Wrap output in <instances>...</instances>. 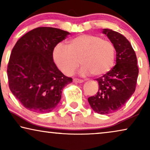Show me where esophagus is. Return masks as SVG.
Returning a JSON list of instances; mask_svg holds the SVG:
<instances>
[{
  "instance_id": "1",
  "label": "esophagus",
  "mask_w": 150,
  "mask_h": 150,
  "mask_svg": "<svg viewBox=\"0 0 150 150\" xmlns=\"http://www.w3.org/2000/svg\"><path fill=\"white\" fill-rule=\"evenodd\" d=\"M73 82H74V83H83L84 81H83V80L79 79H74Z\"/></svg>"
}]
</instances>
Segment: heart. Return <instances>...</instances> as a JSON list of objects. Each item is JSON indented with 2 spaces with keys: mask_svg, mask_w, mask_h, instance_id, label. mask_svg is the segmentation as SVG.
<instances>
[{
  "mask_svg": "<svg viewBox=\"0 0 150 150\" xmlns=\"http://www.w3.org/2000/svg\"><path fill=\"white\" fill-rule=\"evenodd\" d=\"M115 50L108 40L93 35H79L67 41V47L59 44L53 51V59L61 71L71 76L79 66L82 76L91 74L96 77L108 72L114 65ZM80 62H79V61Z\"/></svg>",
  "mask_w": 150,
  "mask_h": 150,
  "instance_id": "heart-1",
  "label": "heart"
}]
</instances>
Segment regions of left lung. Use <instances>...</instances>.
Here are the masks:
<instances>
[{"label":"left lung","mask_w":150,"mask_h":150,"mask_svg":"<svg viewBox=\"0 0 150 150\" xmlns=\"http://www.w3.org/2000/svg\"><path fill=\"white\" fill-rule=\"evenodd\" d=\"M102 33L114 45L116 65L96 79L99 89L95 96L88 98V102L94 111L104 115L120 109L130 99L136 89L139 68L134 49L123 35L108 28Z\"/></svg>","instance_id":"obj_1"}]
</instances>
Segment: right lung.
Listing matches in <instances>:
<instances>
[{"mask_svg": "<svg viewBox=\"0 0 150 150\" xmlns=\"http://www.w3.org/2000/svg\"><path fill=\"white\" fill-rule=\"evenodd\" d=\"M69 32L38 27L24 35L12 49L7 66L9 87L26 109L46 113L60 102L63 88L72 82L53 61L55 46Z\"/></svg>", "mask_w": 150, "mask_h": 150, "instance_id": "1", "label": "right lung"}]
</instances>
